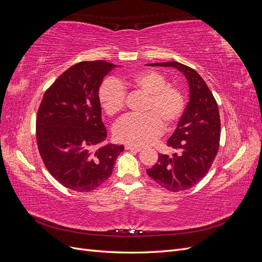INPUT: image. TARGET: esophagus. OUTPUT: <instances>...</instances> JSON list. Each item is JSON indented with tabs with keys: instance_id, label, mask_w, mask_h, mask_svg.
<instances>
[{
	"instance_id": "34e87169",
	"label": "esophagus",
	"mask_w": 262,
	"mask_h": 262,
	"mask_svg": "<svg viewBox=\"0 0 262 262\" xmlns=\"http://www.w3.org/2000/svg\"><path fill=\"white\" fill-rule=\"evenodd\" d=\"M124 148H125L126 150H134V152H140V150L142 149V148L139 147V146H134V145H130V144H126V145L124 146Z\"/></svg>"
}]
</instances>
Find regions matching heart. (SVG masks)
Segmentation results:
<instances>
[{
  "instance_id": "1",
  "label": "heart",
  "mask_w": 262,
  "mask_h": 262,
  "mask_svg": "<svg viewBox=\"0 0 262 262\" xmlns=\"http://www.w3.org/2000/svg\"><path fill=\"white\" fill-rule=\"evenodd\" d=\"M125 90L146 94L140 116H128L119 121L115 138L119 142L142 146L150 143L163 131V123L170 128L182 117L186 97L177 86L168 85L166 77L154 70H143L122 80H106L98 90V100L108 116H116L125 107Z\"/></svg>"
}]
</instances>
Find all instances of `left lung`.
Wrapping results in <instances>:
<instances>
[{
	"mask_svg": "<svg viewBox=\"0 0 262 262\" xmlns=\"http://www.w3.org/2000/svg\"><path fill=\"white\" fill-rule=\"evenodd\" d=\"M148 67H172L185 74L190 87V100L168 139L167 145L177 153L158 154L157 163L146 169L156 184L170 192L190 189L204 178L220 147L221 120L217 102L196 71L176 61L150 63Z\"/></svg>",
	"mask_w": 262,
	"mask_h": 262,
	"instance_id": "obj_1",
	"label": "left lung"
}]
</instances>
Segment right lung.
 I'll return each instance as SVG.
<instances>
[{
  "label": "right lung",
  "instance_id": "1",
  "mask_svg": "<svg viewBox=\"0 0 262 262\" xmlns=\"http://www.w3.org/2000/svg\"><path fill=\"white\" fill-rule=\"evenodd\" d=\"M116 66L83 61L69 68L46 91L36 118L39 154L51 176L77 192H90L110 177L123 145H102L98 90Z\"/></svg>",
  "mask_w": 262,
  "mask_h": 262
}]
</instances>
